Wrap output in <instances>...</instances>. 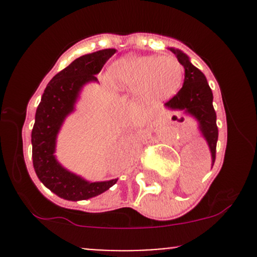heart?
I'll use <instances>...</instances> for the list:
<instances>
[{
    "label": "heart",
    "instance_id": "obj_1",
    "mask_svg": "<svg viewBox=\"0 0 257 257\" xmlns=\"http://www.w3.org/2000/svg\"><path fill=\"white\" fill-rule=\"evenodd\" d=\"M108 78L115 88L136 93L145 102H159L180 90L184 68L173 56H126L110 66Z\"/></svg>",
    "mask_w": 257,
    "mask_h": 257
}]
</instances>
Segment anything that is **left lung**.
Returning <instances> with one entry per match:
<instances>
[{
  "mask_svg": "<svg viewBox=\"0 0 257 257\" xmlns=\"http://www.w3.org/2000/svg\"><path fill=\"white\" fill-rule=\"evenodd\" d=\"M169 49L177 56L178 61L185 69V78L183 88L164 105L168 109L181 110L184 114L195 119L201 136L209 145L214 165L219 132L216 126V113L212 107V92L203 72L191 63L184 52L175 48ZM183 120L184 118H180V121Z\"/></svg>",
  "mask_w": 257,
  "mask_h": 257,
  "instance_id": "8db88e82",
  "label": "left lung"
}]
</instances>
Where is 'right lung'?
Listing matches in <instances>:
<instances>
[{
  "label": "right lung",
  "mask_w": 257,
  "mask_h": 257,
  "mask_svg": "<svg viewBox=\"0 0 257 257\" xmlns=\"http://www.w3.org/2000/svg\"><path fill=\"white\" fill-rule=\"evenodd\" d=\"M114 53L115 49L107 48L74 59L51 79L36 110L31 136L33 168L43 185L66 200L94 198L118 181V179L94 183L85 180L62 167L54 155L59 131L67 116L76 109L83 87L88 83H98L95 76Z\"/></svg>",
  "instance_id": "obj_1"
}]
</instances>
